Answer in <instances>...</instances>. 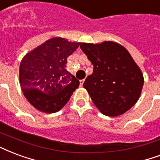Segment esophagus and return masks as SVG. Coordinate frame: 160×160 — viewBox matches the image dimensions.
<instances>
[{"label": "esophagus", "mask_w": 160, "mask_h": 160, "mask_svg": "<svg viewBox=\"0 0 160 160\" xmlns=\"http://www.w3.org/2000/svg\"><path fill=\"white\" fill-rule=\"evenodd\" d=\"M84 82H85V80H80V86H82L83 84H84Z\"/></svg>", "instance_id": "obj_1"}]
</instances>
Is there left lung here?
Returning <instances> with one entry per match:
<instances>
[{
  "mask_svg": "<svg viewBox=\"0 0 160 160\" xmlns=\"http://www.w3.org/2000/svg\"><path fill=\"white\" fill-rule=\"evenodd\" d=\"M93 64V73L83 84L100 112L117 117L128 111L139 99L143 76L126 48L118 42L80 43Z\"/></svg>",
  "mask_w": 160,
  "mask_h": 160,
  "instance_id": "obj_1",
  "label": "left lung"
}]
</instances>
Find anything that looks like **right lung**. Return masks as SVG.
Segmentation results:
<instances>
[{"label": "right lung", "instance_id": "1", "mask_svg": "<svg viewBox=\"0 0 160 160\" xmlns=\"http://www.w3.org/2000/svg\"><path fill=\"white\" fill-rule=\"evenodd\" d=\"M80 44L57 37L23 57L19 69L21 88L36 109L46 113L58 112L79 87L80 81L65 68L67 58Z\"/></svg>", "mask_w": 160, "mask_h": 160}]
</instances>
